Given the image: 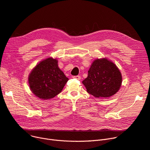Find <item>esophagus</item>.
Returning a JSON list of instances; mask_svg holds the SVG:
<instances>
[{"label": "esophagus", "mask_w": 150, "mask_h": 150, "mask_svg": "<svg viewBox=\"0 0 150 150\" xmlns=\"http://www.w3.org/2000/svg\"><path fill=\"white\" fill-rule=\"evenodd\" d=\"M72 78H76V79H77V80H81V76H79V75L73 76H72Z\"/></svg>", "instance_id": "1"}]
</instances>
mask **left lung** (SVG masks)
Listing matches in <instances>:
<instances>
[{
	"label": "left lung",
	"instance_id": "1",
	"mask_svg": "<svg viewBox=\"0 0 150 150\" xmlns=\"http://www.w3.org/2000/svg\"><path fill=\"white\" fill-rule=\"evenodd\" d=\"M122 81L121 73L113 62L106 58L94 61L88 76L83 81L87 92L94 97H109L119 90Z\"/></svg>",
	"mask_w": 150,
	"mask_h": 150
}]
</instances>
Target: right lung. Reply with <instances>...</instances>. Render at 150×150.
I'll return each mask as SVG.
<instances>
[{
	"label": "right lung",
	"mask_w": 150,
	"mask_h": 150,
	"mask_svg": "<svg viewBox=\"0 0 150 150\" xmlns=\"http://www.w3.org/2000/svg\"><path fill=\"white\" fill-rule=\"evenodd\" d=\"M58 66V60L52 58L42 61L28 76L29 86L35 95L49 100L59 94L68 81Z\"/></svg>",
	"instance_id": "1"
}]
</instances>
